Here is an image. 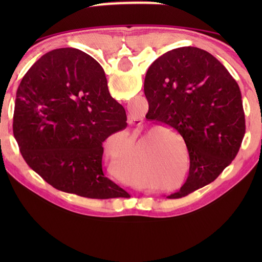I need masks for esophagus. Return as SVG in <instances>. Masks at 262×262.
Listing matches in <instances>:
<instances>
[{
    "label": "esophagus",
    "mask_w": 262,
    "mask_h": 262,
    "mask_svg": "<svg viewBox=\"0 0 262 262\" xmlns=\"http://www.w3.org/2000/svg\"><path fill=\"white\" fill-rule=\"evenodd\" d=\"M134 121H136V119H134V120H130V123H134Z\"/></svg>",
    "instance_id": "1"
}]
</instances>
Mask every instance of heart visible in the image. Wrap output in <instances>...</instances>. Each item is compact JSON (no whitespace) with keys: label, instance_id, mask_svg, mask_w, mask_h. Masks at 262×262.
<instances>
[{"label":"heart","instance_id":"1","mask_svg":"<svg viewBox=\"0 0 262 262\" xmlns=\"http://www.w3.org/2000/svg\"><path fill=\"white\" fill-rule=\"evenodd\" d=\"M157 132H159V130H156L155 132H152V134H157ZM121 136H125V134H121Z\"/></svg>","mask_w":262,"mask_h":262}]
</instances>
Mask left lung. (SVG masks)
<instances>
[{
	"label": "left lung",
	"mask_w": 262,
	"mask_h": 262,
	"mask_svg": "<svg viewBox=\"0 0 262 262\" xmlns=\"http://www.w3.org/2000/svg\"><path fill=\"white\" fill-rule=\"evenodd\" d=\"M144 94L146 119L175 128L188 150L187 180L168 198H182L216 180L246 134L241 91L223 64L202 49H174L149 67Z\"/></svg>",
	"instance_id": "obj_1"
}]
</instances>
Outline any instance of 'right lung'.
<instances>
[{"label":"right lung","instance_id":"add662e5","mask_svg":"<svg viewBox=\"0 0 262 262\" xmlns=\"http://www.w3.org/2000/svg\"><path fill=\"white\" fill-rule=\"evenodd\" d=\"M105 71L77 49L52 50L16 92L13 132L26 163L59 191L92 199L127 195L102 171V143L127 126Z\"/></svg>","mask_w":262,"mask_h":262}]
</instances>
